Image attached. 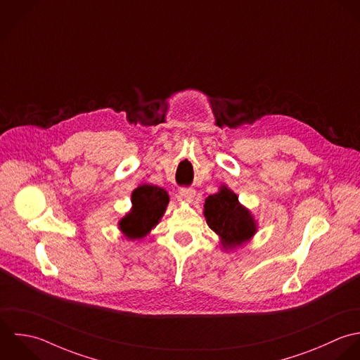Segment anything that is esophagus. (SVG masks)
<instances>
[{"instance_id": "34e87169", "label": "esophagus", "mask_w": 360, "mask_h": 360, "mask_svg": "<svg viewBox=\"0 0 360 360\" xmlns=\"http://www.w3.org/2000/svg\"><path fill=\"white\" fill-rule=\"evenodd\" d=\"M180 195H181V198H184V200H187V201H193L194 200V197H195V190L194 188H187V187H181L180 188Z\"/></svg>"}]
</instances>
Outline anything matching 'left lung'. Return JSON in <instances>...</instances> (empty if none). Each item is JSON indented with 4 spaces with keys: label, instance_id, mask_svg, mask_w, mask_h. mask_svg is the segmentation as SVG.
<instances>
[{
    "label": "left lung",
    "instance_id": "1",
    "mask_svg": "<svg viewBox=\"0 0 360 360\" xmlns=\"http://www.w3.org/2000/svg\"><path fill=\"white\" fill-rule=\"evenodd\" d=\"M204 215L208 226L221 238L225 250L239 247L257 232L251 212L240 204L239 197L226 186L205 200Z\"/></svg>",
    "mask_w": 360,
    "mask_h": 360
}]
</instances>
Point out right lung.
I'll list each match as a JSON object with an SVG mask.
<instances>
[{
	"instance_id": "add662e5",
	"label": "right lung",
	"mask_w": 360,
	"mask_h": 360,
	"mask_svg": "<svg viewBox=\"0 0 360 360\" xmlns=\"http://www.w3.org/2000/svg\"><path fill=\"white\" fill-rule=\"evenodd\" d=\"M131 202L132 208L119 222V228L127 239H142L162 219L169 204V194L158 186L143 184L132 191Z\"/></svg>"
}]
</instances>
